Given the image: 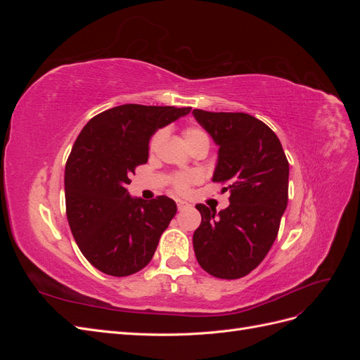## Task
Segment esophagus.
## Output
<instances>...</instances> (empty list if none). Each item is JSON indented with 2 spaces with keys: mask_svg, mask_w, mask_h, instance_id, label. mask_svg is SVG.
<instances>
[{
  "mask_svg": "<svg viewBox=\"0 0 360 360\" xmlns=\"http://www.w3.org/2000/svg\"><path fill=\"white\" fill-rule=\"evenodd\" d=\"M177 207L179 210H184V209H189L191 204L188 201H183V200H177Z\"/></svg>",
  "mask_w": 360,
  "mask_h": 360,
  "instance_id": "esophagus-1",
  "label": "esophagus"
}]
</instances>
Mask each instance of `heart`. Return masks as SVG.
<instances>
[{
	"label": "heart",
	"instance_id": "heart-1",
	"mask_svg": "<svg viewBox=\"0 0 360 360\" xmlns=\"http://www.w3.org/2000/svg\"><path fill=\"white\" fill-rule=\"evenodd\" d=\"M163 135H165L163 130H158V132L153 135V138H151V141H150V148H155ZM184 139H186L188 146L191 147L193 144L200 143V141H209V136H207L204 130H201L198 127H188L186 130H184ZM200 180H201V174L198 171H191V172L177 174V176L174 177V180H172V184H174V189H176L177 192L186 193L192 184L198 183Z\"/></svg>",
	"mask_w": 360,
	"mask_h": 360
}]
</instances>
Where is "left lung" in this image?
<instances>
[{
  "mask_svg": "<svg viewBox=\"0 0 360 360\" xmlns=\"http://www.w3.org/2000/svg\"><path fill=\"white\" fill-rule=\"evenodd\" d=\"M192 114L219 148L212 180L225 183L224 191L231 193L219 213L197 204L195 257L207 274L238 279L264 259L278 236L288 202V160L274 130L252 115Z\"/></svg>",
  "mask_w": 360,
  "mask_h": 360,
  "instance_id": "obj_1",
  "label": "left lung"
}]
</instances>
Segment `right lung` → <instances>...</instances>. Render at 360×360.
<instances>
[{
	"label": "right lung",
	"instance_id": "obj_1",
	"mask_svg": "<svg viewBox=\"0 0 360 360\" xmlns=\"http://www.w3.org/2000/svg\"><path fill=\"white\" fill-rule=\"evenodd\" d=\"M191 110L120 105L93 117L76 138L64 171L66 213L76 245L97 270L129 276L153 258L177 205L165 195L130 197L126 188L147 162L156 130Z\"/></svg>",
	"mask_w": 360,
	"mask_h": 360
}]
</instances>
